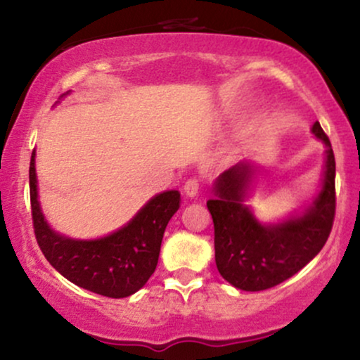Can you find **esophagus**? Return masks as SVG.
<instances>
[{"label":"esophagus","instance_id":"esophagus-1","mask_svg":"<svg viewBox=\"0 0 360 360\" xmlns=\"http://www.w3.org/2000/svg\"><path fill=\"white\" fill-rule=\"evenodd\" d=\"M200 188H201V183H200V179H198V177H189V179L186 181L184 186H183L186 196H189V198L196 196V194L200 193Z\"/></svg>","mask_w":360,"mask_h":360}]
</instances>
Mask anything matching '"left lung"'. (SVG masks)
Segmentation results:
<instances>
[{
  "mask_svg": "<svg viewBox=\"0 0 360 360\" xmlns=\"http://www.w3.org/2000/svg\"><path fill=\"white\" fill-rule=\"evenodd\" d=\"M313 134L326 146L323 186L301 217L278 225H262L242 203L254 174L250 164L238 162L214 183L208 206L214 226V260L223 279L243 291L278 286L303 269L323 249L335 220V155L332 143L315 123Z\"/></svg>",
  "mask_w": 360,
  "mask_h": 360,
  "instance_id": "obj_1",
  "label": "left lung"
}]
</instances>
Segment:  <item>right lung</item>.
I'll use <instances>...</instances> for the list:
<instances>
[{
  "mask_svg": "<svg viewBox=\"0 0 360 360\" xmlns=\"http://www.w3.org/2000/svg\"><path fill=\"white\" fill-rule=\"evenodd\" d=\"M30 205L37 243L65 279L106 298H127L154 274L169 220L179 208V191L152 198L123 229L96 240H74L56 233L37 200L35 150L30 159Z\"/></svg>",
  "mask_w": 360,
  "mask_h": 360,
  "instance_id": "obj_1",
  "label": "right lung"
}]
</instances>
